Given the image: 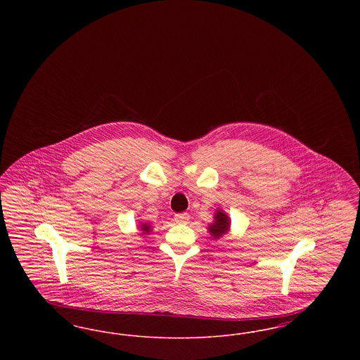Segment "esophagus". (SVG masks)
Here are the masks:
<instances>
[{
    "instance_id": "1",
    "label": "esophagus",
    "mask_w": 360,
    "mask_h": 360,
    "mask_svg": "<svg viewBox=\"0 0 360 360\" xmlns=\"http://www.w3.org/2000/svg\"><path fill=\"white\" fill-rule=\"evenodd\" d=\"M188 219H190V216L188 213H178L174 216V221L176 224H188Z\"/></svg>"
}]
</instances>
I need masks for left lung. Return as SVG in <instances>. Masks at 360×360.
<instances>
[{
  "mask_svg": "<svg viewBox=\"0 0 360 360\" xmlns=\"http://www.w3.org/2000/svg\"><path fill=\"white\" fill-rule=\"evenodd\" d=\"M213 219H214V221L207 226V231L214 239H220L223 235L228 233V231H229V226H231L229 217L224 210L217 209Z\"/></svg>",
  "mask_w": 360,
  "mask_h": 360,
  "instance_id": "obj_1",
  "label": "left lung"
}]
</instances>
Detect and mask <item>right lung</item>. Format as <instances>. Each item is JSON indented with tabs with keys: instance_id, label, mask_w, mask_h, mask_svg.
Wrapping results in <instances>:
<instances>
[{
	"instance_id": "add662e5",
	"label": "right lung",
	"mask_w": 360,
	"mask_h": 360,
	"mask_svg": "<svg viewBox=\"0 0 360 360\" xmlns=\"http://www.w3.org/2000/svg\"><path fill=\"white\" fill-rule=\"evenodd\" d=\"M139 228L143 231L144 235H147L148 232H151V225H148V224H141Z\"/></svg>"
}]
</instances>
